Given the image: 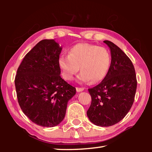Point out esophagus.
Wrapping results in <instances>:
<instances>
[{
  "label": "esophagus",
  "mask_w": 152,
  "mask_h": 152,
  "mask_svg": "<svg viewBox=\"0 0 152 152\" xmlns=\"http://www.w3.org/2000/svg\"><path fill=\"white\" fill-rule=\"evenodd\" d=\"M84 90V88H80V87H77V88H76V91L78 92L83 91Z\"/></svg>",
  "instance_id": "1"
}]
</instances>
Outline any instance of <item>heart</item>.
Wrapping results in <instances>:
<instances>
[{"label":"heart","instance_id":"1","mask_svg":"<svg viewBox=\"0 0 152 152\" xmlns=\"http://www.w3.org/2000/svg\"><path fill=\"white\" fill-rule=\"evenodd\" d=\"M111 64V56L104 47L89 43H78L68 50V56H60L58 66L63 78L71 81L80 70L78 80L96 83L107 76Z\"/></svg>","mask_w":152,"mask_h":152}]
</instances>
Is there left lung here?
<instances>
[{
    "instance_id": "obj_1",
    "label": "left lung",
    "mask_w": 152,
    "mask_h": 152,
    "mask_svg": "<svg viewBox=\"0 0 152 152\" xmlns=\"http://www.w3.org/2000/svg\"><path fill=\"white\" fill-rule=\"evenodd\" d=\"M103 42L110 49L111 64L101 83L88 89L92 102L86 114L93 124L109 127L121 121L132 108L137 79L128 56L113 42Z\"/></svg>"
}]
</instances>
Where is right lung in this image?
I'll use <instances>...</instances> for the list:
<instances>
[{
  "label": "right lung",
  "instance_id": "obj_1",
  "mask_svg": "<svg viewBox=\"0 0 152 152\" xmlns=\"http://www.w3.org/2000/svg\"><path fill=\"white\" fill-rule=\"evenodd\" d=\"M62 50L54 39H43L28 52L15 77L18 102L35 124L53 127L62 121L76 88L61 78L58 58Z\"/></svg>",
  "mask_w": 152,
  "mask_h": 152
}]
</instances>
